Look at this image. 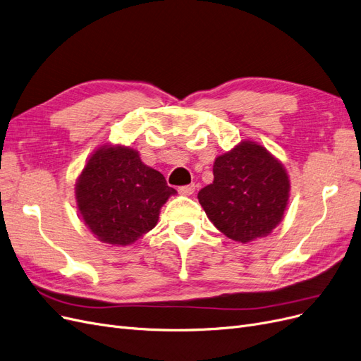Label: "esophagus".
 <instances>
[{"mask_svg": "<svg viewBox=\"0 0 361 361\" xmlns=\"http://www.w3.org/2000/svg\"><path fill=\"white\" fill-rule=\"evenodd\" d=\"M195 188L196 185L192 183V184H185V185H180L178 188V192L181 193V195H192L193 192H195Z\"/></svg>", "mask_w": 361, "mask_h": 361, "instance_id": "34e87169", "label": "esophagus"}]
</instances>
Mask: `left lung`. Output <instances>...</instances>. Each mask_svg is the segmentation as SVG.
<instances>
[{"instance_id":"1","label":"left lung","mask_w":361,"mask_h":361,"mask_svg":"<svg viewBox=\"0 0 361 361\" xmlns=\"http://www.w3.org/2000/svg\"><path fill=\"white\" fill-rule=\"evenodd\" d=\"M213 176L214 181L200 190L197 200L226 237L247 243L269 235L281 224L289 180L264 147L241 142L216 159Z\"/></svg>"}]
</instances>
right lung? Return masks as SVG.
I'll return each instance as SVG.
<instances>
[{"mask_svg": "<svg viewBox=\"0 0 361 361\" xmlns=\"http://www.w3.org/2000/svg\"><path fill=\"white\" fill-rule=\"evenodd\" d=\"M173 193L165 177L127 147L97 149L76 183V201L85 225L100 241L117 246L153 229L161 205Z\"/></svg>", "mask_w": 361, "mask_h": 361, "instance_id": "add662e5", "label": "right lung"}]
</instances>
